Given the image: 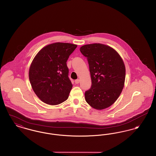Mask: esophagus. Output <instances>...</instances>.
I'll list each match as a JSON object with an SVG mask.
<instances>
[{"label":"esophagus","instance_id":"obj_1","mask_svg":"<svg viewBox=\"0 0 156 156\" xmlns=\"http://www.w3.org/2000/svg\"><path fill=\"white\" fill-rule=\"evenodd\" d=\"M80 80L79 79H77L75 81V83H80Z\"/></svg>","mask_w":156,"mask_h":156}]
</instances>
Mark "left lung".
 <instances>
[{"label":"left lung","mask_w":156,"mask_h":156,"mask_svg":"<svg viewBox=\"0 0 156 156\" xmlns=\"http://www.w3.org/2000/svg\"><path fill=\"white\" fill-rule=\"evenodd\" d=\"M80 51L87 58L91 79V87L85 93V100L96 110L107 108L118 99L124 88V61L114 49L102 44L83 45Z\"/></svg>","instance_id":"8db88e82"}]
</instances>
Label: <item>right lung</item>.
<instances>
[{"label": "right lung", "instance_id": "right-lung-1", "mask_svg": "<svg viewBox=\"0 0 156 156\" xmlns=\"http://www.w3.org/2000/svg\"><path fill=\"white\" fill-rule=\"evenodd\" d=\"M77 45L55 42L42 48L30 65L29 79L37 97L48 105L66 101L73 88L66 61Z\"/></svg>", "mask_w": 156, "mask_h": 156}]
</instances>
